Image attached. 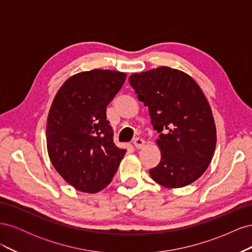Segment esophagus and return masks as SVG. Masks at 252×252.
Here are the masks:
<instances>
[{"instance_id": "obj_1", "label": "esophagus", "mask_w": 252, "mask_h": 252, "mask_svg": "<svg viewBox=\"0 0 252 252\" xmlns=\"http://www.w3.org/2000/svg\"><path fill=\"white\" fill-rule=\"evenodd\" d=\"M133 145H134L135 148L141 149V148H143L145 146V141L143 139H141V138H136L133 141Z\"/></svg>"}]
</instances>
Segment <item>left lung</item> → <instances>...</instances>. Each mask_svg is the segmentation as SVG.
<instances>
[{
    "label": "left lung",
    "mask_w": 252,
    "mask_h": 252,
    "mask_svg": "<svg viewBox=\"0 0 252 252\" xmlns=\"http://www.w3.org/2000/svg\"><path fill=\"white\" fill-rule=\"evenodd\" d=\"M129 83L158 132L161 161L150 177L166 188L191 184L206 171L217 145L210 105L189 74L167 66L133 73Z\"/></svg>",
    "instance_id": "1"
}]
</instances>
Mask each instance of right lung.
Instances as JSON below:
<instances>
[{"label":"right lung","mask_w":252,"mask_h":252,"mask_svg":"<svg viewBox=\"0 0 252 252\" xmlns=\"http://www.w3.org/2000/svg\"><path fill=\"white\" fill-rule=\"evenodd\" d=\"M126 79L125 72L93 69L72 75L58 90L47 118L50 161L68 184L82 192L107 187L126 150L113 143L106 108Z\"/></svg>","instance_id":"add662e5"}]
</instances>
